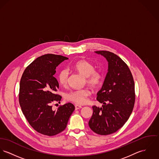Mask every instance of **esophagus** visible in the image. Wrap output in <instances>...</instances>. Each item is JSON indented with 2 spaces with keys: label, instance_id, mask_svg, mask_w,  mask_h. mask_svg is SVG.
Masks as SVG:
<instances>
[{
  "label": "esophagus",
  "instance_id": "obj_1",
  "mask_svg": "<svg viewBox=\"0 0 159 159\" xmlns=\"http://www.w3.org/2000/svg\"><path fill=\"white\" fill-rule=\"evenodd\" d=\"M75 110H78V109H80L82 108V106H80V105H78V104H76L75 106Z\"/></svg>",
  "mask_w": 159,
  "mask_h": 159
}]
</instances>
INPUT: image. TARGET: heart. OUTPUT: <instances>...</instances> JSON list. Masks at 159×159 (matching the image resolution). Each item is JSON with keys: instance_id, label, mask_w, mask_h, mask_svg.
Segmentation results:
<instances>
[{"instance_id": "heart-1", "label": "heart", "mask_w": 159, "mask_h": 159, "mask_svg": "<svg viewBox=\"0 0 159 159\" xmlns=\"http://www.w3.org/2000/svg\"><path fill=\"white\" fill-rule=\"evenodd\" d=\"M74 69L83 76L86 78L87 83L91 86H98L101 81V74L95 71L94 66L86 61H80L74 66ZM69 73L67 69L62 70L58 75V81L61 85L66 86L68 83ZM90 92L88 89H83L73 90L66 95V98L69 101L76 104H83L86 103Z\"/></svg>"}]
</instances>
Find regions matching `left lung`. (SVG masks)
Returning a JSON list of instances; mask_svg holds the SVG:
<instances>
[{
  "mask_svg": "<svg viewBox=\"0 0 159 159\" xmlns=\"http://www.w3.org/2000/svg\"><path fill=\"white\" fill-rule=\"evenodd\" d=\"M95 53L106 58L108 69L97 100L102 107L92 106L90 128L100 135H109L122 128L129 119L135 102L134 81L126 64L116 55L107 51Z\"/></svg>",
  "mask_w": 159,
  "mask_h": 159,
  "instance_id": "8db88e82",
  "label": "left lung"
}]
</instances>
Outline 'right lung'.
<instances>
[{"label": "right lung", "instance_id": "add662e5", "mask_svg": "<svg viewBox=\"0 0 159 159\" xmlns=\"http://www.w3.org/2000/svg\"><path fill=\"white\" fill-rule=\"evenodd\" d=\"M68 59L53 54L43 55L29 65L20 79L19 100L23 114L31 126L43 135L53 136L64 130L75 110L70 102L55 111L52 106L53 101L62 98L55 94L59 89L54 76L56 68Z\"/></svg>", "mask_w": 159, "mask_h": 159}]
</instances>
